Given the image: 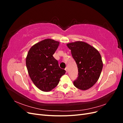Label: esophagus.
<instances>
[{"label": "esophagus", "mask_w": 123, "mask_h": 123, "mask_svg": "<svg viewBox=\"0 0 123 123\" xmlns=\"http://www.w3.org/2000/svg\"><path fill=\"white\" fill-rule=\"evenodd\" d=\"M65 70H66V72L67 73V72H68V68H67V67H66V68H65Z\"/></svg>", "instance_id": "esophagus-1"}]
</instances>
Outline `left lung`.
<instances>
[{"label":"left lung","instance_id":"8db88e82","mask_svg":"<svg viewBox=\"0 0 123 123\" xmlns=\"http://www.w3.org/2000/svg\"><path fill=\"white\" fill-rule=\"evenodd\" d=\"M67 46L71 50L78 68L79 76L73 82L74 86L81 90L91 88L98 80L103 63L97 49L87 43L76 41Z\"/></svg>","mask_w":123,"mask_h":123}]
</instances>
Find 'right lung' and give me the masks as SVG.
Returning <instances> with one entry per match:
<instances>
[{
	"mask_svg": "<svg viewBox=\"0 0 123 123\" xmlns=\"http://www.w3.org/2000/svg\"><path fill=\"white\" fill-rule=\"evenodd\" d=\"M59 44V42L52 39L43 40L32 46L26 57L30 77L36 86L44 92L50 91L56 87L66 73L53 56Z\"/></svg>",
	"mask_w": 123,
	"mask_h": 123,
	"instance_id": "obj_1",
	"label": "right lung"
}]
</instances>
